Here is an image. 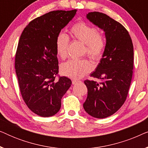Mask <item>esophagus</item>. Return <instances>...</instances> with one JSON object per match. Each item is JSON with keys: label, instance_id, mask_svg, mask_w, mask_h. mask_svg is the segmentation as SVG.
I'll return each instance as SVG.
<instances>
[{"label": "esophagus", "instance_id": "1", "mask_svg": "<svg viewBox=\"0 0 148 148\" xmlns=\"http://www.w3.org/2000/svg\"><path fill=\"white\" fill-rule=\"evenodd\" d=\"M78 82H79V81H78V80H77V79H73V80L72 81V84H73V85L77 84Z\"/></svg>", "mask_w": 148, "mask_h": 148}]
</instances>
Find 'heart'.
Here are the masks:
<instances>
[{
  "label": "heart",
  "mask_w": 148,
  "mask_h": 148,
  "mask_svg": "<svg viewBox=\"0 0 148 148\" xmlns=\"http://www.w3.org/2000/svg\"><path fill=\"white\" fill-rule=\"evenodd\" d=\"M70 34L75 40L85 44L84 52L89 57L96 61L102 58L106 42L96 27L84 21H79L70 29ZM69 44V38L66 34H58L56 39V50L62 59H65L67 56ZM92 70V64L87 59L70 60L60 66L62 74L72 79L82 78Z\"/></svg>",
  "instance_id": "b5f03b06"
}]
</instances>
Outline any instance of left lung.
<instances>
[{
	"label": "left lung",
	"instance_id": "left-lung-1",
	"mask_svg": "<svg viewBox=\"0 0 148 148\" xmlns=\"http://www.w3.org/2000/svg\"><path fill=\"white\" fill-rule=\"evenodd\" d=\"M86 17L104 30L106 43L100 62L91 73L102 82H84L88 97L84 108L90 116L104 119L114 114L126 100L133 75V46L128 31L108 15L94 11Z\"/></svg>",
	"mask_w": 148,
	"mask_h": 148
}]
</instances>
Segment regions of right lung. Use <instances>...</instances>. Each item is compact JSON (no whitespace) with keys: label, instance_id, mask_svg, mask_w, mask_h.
Returning <instances> with one entry per match:
<instances>
[{"label":"right lung","instance_id":"add662e5","mask_svg":"<svg viewBox=\"0 0 148 148\" xmlns=\"http://www.w3.org/2000/svg\"><path fill=\"white\" fill-rule=\"evenodd\" d=\"M76 9L50 11L38 17L22 32L15 54V68L22 98L38 116H52L59 111L61 99L71 86L58 73L56 39L74 17Z\"/></svg>","mask_w":148,"mask_h":148}]
</instances>
